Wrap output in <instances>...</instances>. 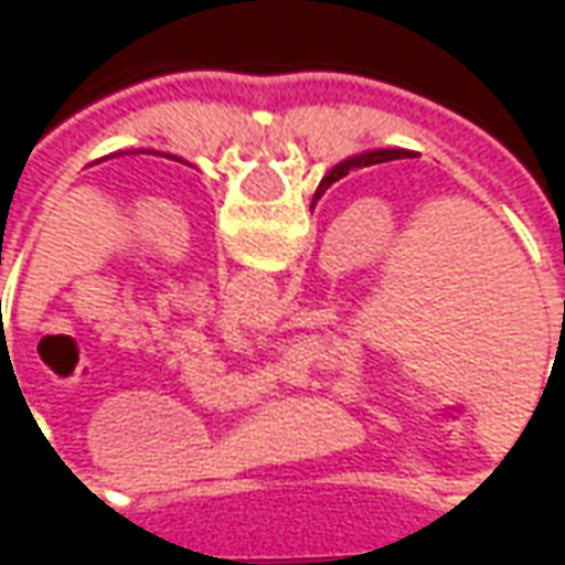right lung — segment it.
<instances>
[{
	"instance_id": "1",
	"label": "right lung",
	"mask_w": 565,
	"mask_h": 565,
	"mask_svg": "<svg viewBox=\"0 0 565 565\" xmlns=\"http://www.w3.org/2000/svg\"><path fill=\"white\" fill-rule=\"evenodd\" d=\"M405 157H412V150H372V153H363V157H351V160L339 162L335 169L327 172V178L320 181L318 193H315V202H318L327 190H330L339 178L351 172V169H366V166H375V162H391V160H405Z\"/></svg>"
}]
</instances>
